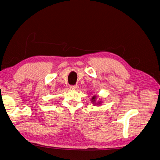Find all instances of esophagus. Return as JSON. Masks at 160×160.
Instances as JSON below:
<instances>
[{
    "mask_svg": "<svg viewBox=\"0 0 160 160\" xmlns=\"http://www.w3.org/2000/svg\"><path fill=\"white\" fill-rule=\"evenodd\" d=\"M78 86L77 85V84H75V85H71V89H74V90H77V89H78Z\"/></svg>",
    "mask_w": 160,
    "mask_h": 160,
    "instance_id": "1",
    "label": "esophagus"
}]
</instances>
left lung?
Masks as SVG:
<instances>
[{
  "mask_svg": "<svg viewBox=\"0 0 160 160\" xmlns=\"http://www.w3.org/2000/svg\"><path fill=\"white\" fill-rule=\"evenodd\" d=\"M96 96H94L93 98H92V99H91V101H92V102H96ZM98 104H100L101 103V102H98Z\"/></svg>",
  "mask_w": 160,
  "mask_h": 160,
  "instance_id": "8db88e82",
  "label": "left lung"
}]
</instances>
